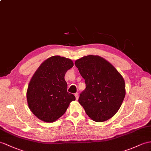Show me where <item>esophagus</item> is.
Listing matches in <instances>:
<instances>
[{
  "mask_svg": "<svg viewBox=\"0 0 151 151\" xmlns=\"http://www.w3.org/2000/svg\"><path fill=\"white\" fill-rule=\"evenodd\" d=\"M75 97H76V100H78V98H79V94L78 93H75Z\"/></svg>",
  "mask_w": 151,
  "mask_h": 151,
  "instance_id": "34e87169",
  "label": "esophagus"
}]
</instances>
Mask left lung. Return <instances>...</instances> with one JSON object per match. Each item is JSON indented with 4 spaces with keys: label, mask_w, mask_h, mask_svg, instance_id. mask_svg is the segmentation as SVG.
Segmentation results:
<instances>
[{
    "label": "left lung",
    "mask_w": 151,
    "mask_h": 151,
    "mask_svg": "<svg viewBox=\"0 0 151 151\" xmlns=\"http://www.w3.org/2000/svg\"><path fill=\"white\" fill-rule=\"evenodd\" d=\"M75 65L86 84L79 102L91 119L97 122L111 119L119 111L126 95L124 79L113 66L99 56L88 55Z\"/></svg>",
    "instance_id": "1"
}]
</instances>
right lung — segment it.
<instances>
[{"label": "right lung", "mask_w": 151, "mask_h": 151, "mask_svg": "<svg viewBox=\"0 0 151 151\" xmlns=\"http://www.w3.org/2000/svg\"><path fill=\"white\" fill-rule=\"evenodd\" d=\"M73 63L60 56L47 59L40 66L29 82L27 91L29 108L45 122H53L63 115L70 103L76 100L67 91L65 76Z\"/></svg>", "instance_id": "1"}]
</instances>
